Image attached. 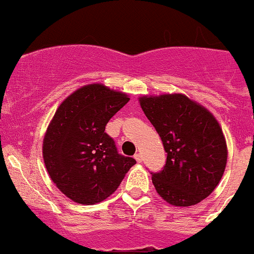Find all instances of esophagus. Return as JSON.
<instances>
[{
  "mask_svg": "<svg viewBox=\"0 0 254 254\" xmlns=\"http://www.w3.org/2000/svg\"><path fill=\"white\" fill-rule=\"evenodd\" d=\"M134 159L136 160L137 162H141V161H142V156H141V154H139V152H137V154H135V155H134Z\"/></svg>",
  "mask_w": 254,
  "mask_h": 254,
  "instance_id": "esophagus-1",
  "label": "esophagus"
}]
</instances>
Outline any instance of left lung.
<instances>
[{
    "mask_svg": "<svg viewBox=\"0 0 254 254\" xmlns=\"http://www.w3.org/2000/svg\"><path fill=\"white\" fill-rule=\"evenodd\" d=\"M139 103L167 152L162 171L151 177L156 192L177 207L201 202L217 187L227 164V144L217 119L181 93L144 95Z\"/></svg>",
    "mask_w": 254,
    "mask_h": 254,
    "instance_id": "8db88e82",
    "label": "left lung"
}]
</instances>
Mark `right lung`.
I'll list each match as a JSON object with an SVG mask.
<instances>
[{"instance_id": "add662e5", "label": "right lung", "mask_w": 254, "mask_h": 254, "mask_svg": "<svg viewBox=\"0 0 254 254\" xmlns=\"http://www.w3.org/2000/svg\"><path fill=\"white\" fill-rule=\"evenodd\" d=\"M129 95L100 83L83 85L54 113L44 134L43 160L49 177L68 198L95 205L119 187L132 157L118 154L105 125Z\"/></svg>"}]
</instances>
